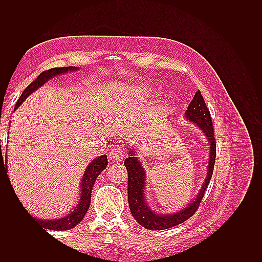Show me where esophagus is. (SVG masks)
<instances>
[{"label":"esophagus","instance_id":"esophagus-1","mask_svg":"<svg viewBox=\"0 0 262 262\" xmlns=\"http://www.w3.org/2000/svg\"><path fill=\"white\" fill-rule=\"evenodd\" d=\"M125 150L122 147H115L109 153V160L112 162H120L124 158Z\"/></svg>","mask_w":262,"mask_h":262}]
</instances>
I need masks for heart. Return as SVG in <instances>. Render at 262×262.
<instances>
[{
    "label": "heart",
    "mask_w": 262,
    "mask_h": 262,
    "mask_svg": "<svg viewBox=\"0 0 262 262\" xmlns=\"http://www.w3.org/2000/svg\"><path fill=\"white\" fill-rule=\"evenodd\" d=\"M139 93H140V94H142V95H144V96H147V95H149V94H150L149 90L145 89V87H141V89L139 90Z\"/></svg>",
    "instance_id": "b5f03b06"
}]
</instances>
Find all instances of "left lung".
Segmentation results:
<instances>
[{
  "label": "left lung",
  "mask_w": 262,
  "mask_h": 262,
  "mask_svg": "<svg viewBox=\"0 0 262 262\" xmlns=\"http://www.w3.org/2000/svg\"><path fill=\"white\" fill-rule=\"evenodd\" d=\"M188 120L196 123L201 130L205 133L210 142V160L208 165V176L205 178L203 186L198 193L195 199L190 202L187 207L177 213L173 214H157L150 211L145 201L144 196V186H145V172L142 167L138 156L134 149L131 148L129 152V157L124 160V166L128 171V201L129 207L132 213V216L140 225L146 229H153V231H161V229H167L184 223L185 221L191 217L203 199L205 190H207L214 169L216 157V142L214 138V129L212 124V118L209 112V108L202 97L200 91H198L194 95L192 101L190 102L188 109L185 113Z\"/></svg>",
  "instance_id": "8db88e82"
}]
</instances>
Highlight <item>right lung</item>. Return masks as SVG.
<instances>
[{"mask_svg": "<svg viewBox=\"0 0 262 262\" xmlns=\"http://www.w3.org/2000/svg\"><path fill=\"white\" fill-rule=\"evenodd\" d=\"M78 68L76 67H64V68H53L50 70L43 71L42 73L38 75V77L34 82H31L24 92L21 93L19 99L17 100L16 105H15V109H17V107L21 104V102L25 100L31 93H34L37 89L42 86L47 81L50 80L51 77L59 75L62 73H67L68 71H74L77 70ZM0 148H1V141H0ZM2 152V149H1ZM1 161H3V156L1 153ZM108 165V160L106 155H101L99 157H96L94 161L91 162L89 165V167L86 168L83 179L81 182V199L80 202H78L77 207L71 212L69 215L64 217H60L57 220H39L33 217L36 222H38L43 228L47 229H51V231H68V229H71L75 227L78 223H81V221L84 219L85 214L90 208L91 204V196H92V189L93 186L96 181L97 177L99 173L106 169Z\"/></svg>", "mask_w": 262, "mask_h": 262, "instance_id": "add662e5", "label": "right lung"}]
</instances>
